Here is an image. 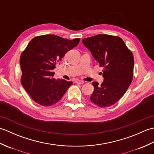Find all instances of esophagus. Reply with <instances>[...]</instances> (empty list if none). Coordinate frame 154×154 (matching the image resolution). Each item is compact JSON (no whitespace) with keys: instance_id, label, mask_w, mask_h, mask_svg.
<instances>
[{"instance_id":"esophagus-1","label":"esophagus","mask_w":154,"mask_h":154,"mask_svg":"<svg viewBox=\"0 0 154 154\" xmlns=\"http://www.w3.org/2000/svg\"><path fill=\"white\" fill-rule=\"evenodd\" d=\"M75 83H76L77 84H80V85H83L85 83V81H81V80H77L76 81H75Z\"/></svg>"}]
</instances>
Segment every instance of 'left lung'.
<instances>
[{"instance_id": "1", "label": "left lung", "mask_w": 154, "mask_h": 154, "mask_svg": "<svg viewBox=\"0 0 154 154\" xmlns=\"http://www.w3.org/2000/svg\"><path fill=\"white\" fill-rule=\"evenodd\" d=\"M100 66L103 67L104 81L93 82L91 102L100 107L113 105L124 94L133 78V54L120 37L99 34L82 40Z\"/></svg>"}]
</instances>
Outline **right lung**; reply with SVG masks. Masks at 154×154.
Here are the masks:
<instances>
[{
  "label": "right lung",
  "mask_w": 154,
  "mask_h": 154,
  "mask_svg": "<svg viewBox=\"0 0 154 154\" xmlns=\"http://www.w3.org/2000/svg\"><path fill=\"white\" fill-rule=\"evenodd\" d=\"M79 41V38L69 40L49 34L35 37L29 42L20 58L21 84L35 103L44 106L53 105L73 84L71 81L55 79L53 70Z\"/></svg>",
  "instance_id": "obj_1"
}]
</instances>
